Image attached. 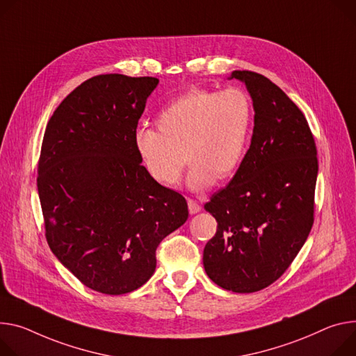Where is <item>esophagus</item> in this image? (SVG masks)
Masks as SVG:
<instances>
[{"label":"esophagus","instance_id":"obj_1","mask_svg":"<svg viewBox=\"0 0 356 356\" xmlns=\"http://www.w3.org/2000/svg\"><path fill=\"white\" fill-rule=\"evenodd\" d=\"M187 204H188V211H190V214H197V213L202 210V206H200L196 200H193V199H188V200H187Z\"/></svg>","mask_w":356,"mask_h":356}]
</instances>
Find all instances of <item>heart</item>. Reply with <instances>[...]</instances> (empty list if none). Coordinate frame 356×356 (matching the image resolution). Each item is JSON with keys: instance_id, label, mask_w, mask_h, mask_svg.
Wrapping results in <instances>:
<instances>
[{"instance_id": "obj_1", "label": "heart", "mask_w": 356, "mask_h": 356, "mask_svg": "<svg viewBox=\"0 0 356 356\" xmlns=\"http://www.w3.org/2000/svg\"><path fill=\"white\" fill-rule=\"evenodd\" d=\"M250 119L251 105L243 90L191 89L159 112L157 131L140 129L134 143L147 175L166 187L180 181L184 153L191 166L187 186L202 191L238 166Z\"/></svg>"}]
</instances>
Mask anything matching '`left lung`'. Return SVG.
<instances>
[{
  "instance_id": "obj_1",
  "label": "left lung",
  "mask_w": 356,
  "mask_h": 356,
  "mask_svg": "<svg viewBox=\"0 0 356 356\" xmlns=\"http://www.w3.org/2000/svg\"><path fill=\"white\" fill-rule=\"evenodd\" d=\"M252 99L251 145L232 181L204 204L217 221L206 244L209 278L233 293H255L278 280L314 222L316 147L298 106L268 78L233 71Z\"/></svg>"
}]
</instances>
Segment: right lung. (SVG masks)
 <instances>
[{"label": "right lung", "instance_id": "add662e5", "mask_svg": "<svg viewBox=\"0 0 356 356\" xmlns=\"http://www.w3.org/2000/svg\"><path fill=\"white\" fill-rule=\"evenodd\" d=\"M157 78L93 76L51 116L38 165L49 248L83 285L108 296L142 286L156 248L188 217L180 193L140 163L134 138Z\"/></svg>", "mask_w": 356, "mask_h": 356}]
</instances>
